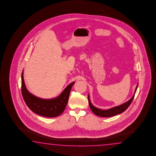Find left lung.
<instances>
[{
	"label": "left lung",
	"mask_w": 156,
	"mask_h": 156,
	"mask_svg": "<svg viewBox=\"0 0 156 156\" xmlns=\"http://www.w3.org/2000/svg\"><path fill=\"white\" fill-rule=\"evenodd\" d=\"M137 86H138V84H137V86L136 87V88H135L134 95L132 97V98L128 101L127 102L122 104L121 105L116 106V107L110 108L108 110H103L97 108H95V106L93 105L92 104L90 103V97H89V95H88V99L90 108L94 114L96 115H97L98 116L102 117H109L114 116L117 115L118 114H121L122 112H124L126 110H127V108L129 106L130 104L132 102L134 98L135 94L136 92V90H137Z\"/></svg>",
	"instance_id": "8db88e82"
}]
</instances>
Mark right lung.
<instances>
[{"instance_id":"obj_1","label":"right lung","mask_w":156,"mask_h":156,"mask_svg":"<svg viewBox=\"0 0 156 156\" xmlns=\"http://www.w3.org/2000/svg\"><path fill=\"white\" fill-rule=\"evenodd\" d=\"M23 75V71L21 76L22 94L27 105L33 112L47 117H55L63 113L68 101L71 87L75 82L68 85L58 97L52 99H44L37 98L28 92L25 86Z\"/></svg>"}]
</instances>
